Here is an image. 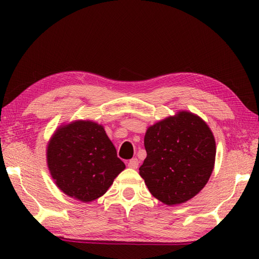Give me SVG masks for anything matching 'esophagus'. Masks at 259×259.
Instances as JSON below:
<instances>
[{"instance_id": "esophagus-1", "label": "esophagus", "mask_w": 259, "mask_h": 259, "mask_svg": "<svg viewBox=\"0 0 259 259\" xmlns=\"http://www.w3.org/2000/svg\"><path fill=\"white\" fill-rule=\"evenodd\" d=\"M138 166H139L138 159H137V158L130 159L129 162H128V167H129V168H131V169H137V168H138Z\"/></svg>"}]
</instances>
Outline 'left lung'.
I'll return each instance as SVG.
<instances>
[{
	"label": "left lung",
	"mask_w": 259,
	"mask_h": 259,
	"mask_svg": "<svg viewBox=\"0 0 259 259\" xmlns=\"http://www.w3.org/2000/svg\"><path fill=\"white\" fill-rule=\"evenodd\" d=\"M145 148L139 175L151 195L168 206L188 201L210 178L216 142L208 124L194 113L179 111L149 126Z\"/></svg>",
	"instance_id": "obj_1"
}]
</instances>
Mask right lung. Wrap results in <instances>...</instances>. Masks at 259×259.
<instances>
[{
	"instance_id": "1",
	"label": "right lung",
	"mask_w": 259,
	"mask_h": 259,
	"mask_svg": "<svg viewBox=\"0 0 259 259\" xmlns=\"http://www.w3.org/2000/svg\"><path fill=\"white\" fill-rule=\"evenodd\" d=\"M47 161L59 189L82 202L106 194L125 168L103 126L89 120L60 126L48 144Z\"/></svg>"
}]
</instances>
